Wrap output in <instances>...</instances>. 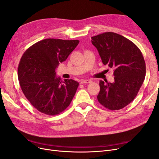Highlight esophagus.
<instances>
[{
	"mask_svg": "<svg viewBox=\"0 0 159 159\" xmlns=\"http://www.w3.org/2000/svg\"><path fill=\"white\" fill-rule=\"evenodd\" d=\"M91 80H82L81 81V84H89V83H91Z\"/></svg>",
	"mask_w": 159,
	"mask_h": 159,
	"instance_id": "esophagus-1",
	"label": "esophagus"
}]
</instances>
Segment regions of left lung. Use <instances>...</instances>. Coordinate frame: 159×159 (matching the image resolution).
<instances>
[{
  "label": "left lung",
  "mask_w": 159,
  "mask_h": 159,
  "mask_svg": "<svg viewBox=\"0 0 159 159\" xmlns=\"http://www.w3.org/2000/svg\"><path fill=\"white\" fill-rule=\"evenodd\" d=\"M104 65L114 68V82L100 80L98 102L110 110L121 109L135 98L143 83L146 66L142 53L131 40L114 32L91 37Z\"/></svg>",
  "instance_id": "1"
}]
</instances>
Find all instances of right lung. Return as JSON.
<instances>
[{
	"instance_id": "add662e5",
	"label": "right lung",
	"mask_w": 159,
	"mask_h": 159,
	"mask_svg": "<svg viewBox=\"0 0 159 159\" xmlns=\"http://www.w3.org/2000/svg\"><path fill=\"white\" fill-rule=\"evenodd\" d=\"M79 42L48 38L33 44L22 55L18 68L19 84L26 99L40 112L56 115L70 104L79 83L71 79L63 81L56 69Z\"/></svg>"
}]
</instances>
